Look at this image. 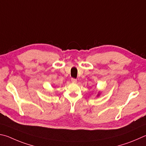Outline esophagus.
<instances>
[{
	"label": "esophagus",
	"mask_w": 146,
	"mask_h": 146,
	"mask_svg": "<svg viewBox=\"0 0 146 146\" xmlns=\"http://www.w3.org/2000/svg\"><path fill=\"white\" fill-rule=\"evenodd\" d=\"M71 81L74 83H77V80H76V79H75V78H72Z\"/></svg>",
	"instance_id": "34e87169"
}]
</instances>
